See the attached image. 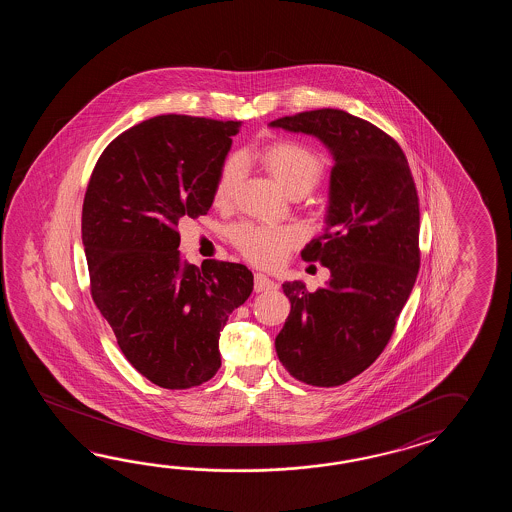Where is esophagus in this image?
Masks as SVG:
<instances>
[{"label":"esophagus","instance_id":"obj_1","mask_svg":"<svg viewBox=\"0 0 512 512\" xmlns=\"http://www.w3.org/2000/svg\"><path fill=\"white\" fill-rule=\"evenodd\" d=\"M272 289H276V283L269 280L265 274H254V291L256 293H265V291H272Z\"/></svg>","mask_w":512,"mask_h":512}]
</instances>
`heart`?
<instances>
[{"label": "heart", "mask_w": 512, "mask_h": 512, "mask_svg": "<svg viewBox=\"0 0 512 512\" xmlns=\"http://www.w3.org/2000/svg\"><path fill=\"white\" fill-rule=\"evenodd\" d=\"M261 164L282 185L289 196H304L320 181L324 164L311 148L302 142L280 141L265 146L258 153ZM243 163L240 157H229L219 170L214 186V203L229 205L240 185ZM300 240V232L294 227H267L243 223L232 230V241L245 258L272 267L285 258L287 251Z\"/></svg>", "instance_id": "1"}]
</instances>
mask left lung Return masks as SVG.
Wrapping results in <instances>:
<instances>
[{
  "instance_id": "obj_1",
  "label": "left lung",
  "mask_w": 512,
  "mask_h": 512,
  "mask_svg": "<svg viewBox=\"0 0 512 512\" xmlns=\"http://www.w3.org/2000/svg\"><path fill=\"white\" fill-rule=\"evenodd\" d=\"M313 135L333 157L326 227L302 258L331 272L309 293L283 283L291 313L274 340L294 379L340 386L370 368L392 337L419 272V199L403 150L390 135L342 109L272 120Z\"/></svg>"
}]
</instances>
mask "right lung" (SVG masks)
Returning a JSON list of instances; mask_svg holds the SVG:
<instances>
[{
	"label": "right lung",
	"mask_w": 512,
	"mask_h": 512,
	"mask_svg": "<svg viewBox=\"0 0 512 512\" xmlns=\"http://www.w3.org/2000/svg\"><path fill=\"white\" fill-rule=\"evenodd\" d=\"M241 122L161 115L100 155L82 208L91 296L131 366L166 390L210 381L219 333L254 287L241 263L179 254V219L207 214Z\"/></svg>",
	"instance_id": "right-lung-1"
}]
</instances>
